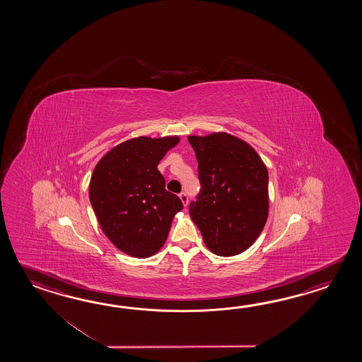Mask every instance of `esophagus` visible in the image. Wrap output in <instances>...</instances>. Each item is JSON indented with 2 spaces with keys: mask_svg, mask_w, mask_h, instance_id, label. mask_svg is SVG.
I'll list each match as a JSON object with an SVG mask.
<instances>
[{
  "mask_svg": "<svg viewBox=\"0 0 362 362\" xmlns=\"http://www.w3.org/2000/svg\"><path fill=\"white\" fill-rule=\"evenodd\" d=\"M180 199H181L182 204L186 207V206H187V203H189V197H187V194H186V192H181V194H180Z\"/></svg>",
  "mask_w": 362,
  "mask_h": 362,
  "instance_id": "34e87169",
  "label": "esophagus"
}]
</instances>
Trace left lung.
<instances>
[{
	"instance_id": "1",
	"label": "left lung",
	"mask_w": 362,
	"mask_h": 362,
	"mask_svg": "<svg viewBox=\"0 0 362 362\" xmlns=\"http://www.w3.org/2000/svg\"><path fill=\"white\" fill-rule=\"evenodd\" d=\"M199 172V195L189 206L204 245L218 256L246 251L269 214L268 170L254 147L225 132L189 136Z\"/></svg>"
}]
</instances>
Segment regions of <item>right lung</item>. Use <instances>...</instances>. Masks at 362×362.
Returning a JSON list of instances; mask_svg holds the SVG:
<instances>
[{
	"label": "right lung",
	"instance_id": "add662e5",
	"mask_svg": "<svg viewBox=\"0 0 362 362\" xmlns=\"http://www.w3.org/2000/svg\"><path fill=\"white\" fill-rule=\"evenodd\" d=\"M180 142L178 136L124 141L100 158L93 170L89 199L112 245L145 259L165 243L170 223L184 206L165 190L158 164Z\"/></svg>",
	"mask_w": 362,
	"mask_h": 362
}]
</instances>
